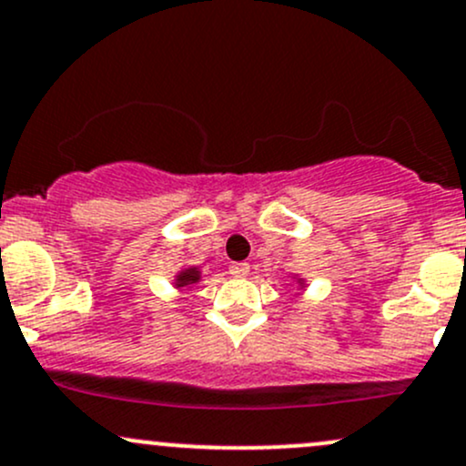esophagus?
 I'll list each match as a JSON object with an SVG mask.
<instances>
[{"label": "esophagus", "mask_w": 466, "mask_h": 466, "mask_svg": "<svg viewBox=\"0 0 466 466\" xmlns=\"http://www.w3.org/2000/svg\"><path fill=\"white\" fill-rule=\"evenodd\" d=\"M248 272H249V263H243V261L229 263V274H232V277H246Z\"/></svg>", "instance_id": "obj_1"}]
</instances>
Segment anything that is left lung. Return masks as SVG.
I'll list each match as a JSON object with an SVG mask.
<instances>
[{"instance_id":"1","label":"left lung","mask_w":466,"mask_h":466,"mask_svg":"<svg viewBox=\"0 0 466 466\" xmlns=\"http://www.w3.org/2000/svg\"><path fill=\"white\" fill-rule=\"evenodd\" d=\"M299 283H301V281H299Z\"/></svg>"}]
</instances>
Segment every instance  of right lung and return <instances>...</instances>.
Wrapping results in <instances>:
<instances>
[{
  "instance_id": "add662e5",
  "label": "right lung",
  "mask_w": 466,
  "mask_h": 466,
  "mask_svg": "<svg viewBox=\"0 0 466 466\" xmlns=\"http://www.w3.org/2000/svg\"><path fill=\"white\" fill-rule=\"evenodd\" d=\"M200 281V270L198 268H185L176 274V288H187Z\"/></svg>"
}]
</instances>
